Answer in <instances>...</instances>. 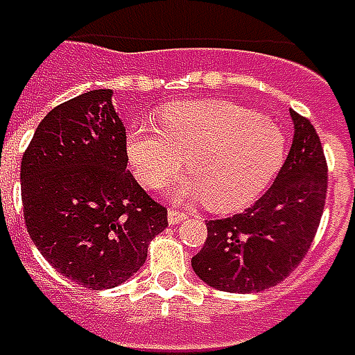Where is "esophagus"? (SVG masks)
I'll return each instance as SVG.
<instances>
[{"label":"esophagus","instance_id":"esophagus-1","mask_svg":"<svg viewBox=\"0 0 355 355\" xmlns=\"http://www.w3.org/2000/svg\"><path fill=\"white\" fill-rule=\"evenodd\" d=\"M184 220H187V214H184V211H180V209H169L168 211V222L169 225H178L180 222H184Z\"/></svg>","mask_w":355,"mask_h":355}]
</instances>
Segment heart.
Returning a JSON list of instances; mask_svg holds the SVG:
<instances>
[{
	"instance_id": "heart-1",
	"label": "heart",
	"mask_w": 355,
	"mask_h": 355,
	"mask_svg": "<svg viewBox=\"0 0 355 355\" xmlns=\"http://www.w3.org/2000/svg\"><path fill=\"white\" fill-rule=\"evenodd\" d=\"M128 157L146 187L171 178L186 159L189 178L164 187L180 200H202L209 209L232 211L254 202L284 162V135L256 112L223 99L168 105L159 130L135 128Z\"/></svg>"
}]
</instances>
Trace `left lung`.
I'll return each instance as SVG.
<instances>
[{"label":"left lung","mask_w":355,"mask_h":355,"mask_svg":"<svg viewBox=\"0 0 355 355\" xmlns=\"http://www.w3.org/2000/svg\"><path fill=\"white\" fill-rule=\"evenodd\" d=\"M293 139L272 187L243 214L207 222L191 268L207 286L232 293L284 282L310 250L328 191V166L310 119L290 112Z\"/></svg>","instance_id":"obj_1"}]
</instances>
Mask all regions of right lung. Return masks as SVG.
Wrapping results in <instances>:
<instances>
[{
  "mask_svg": "<svg viewBox=\"0 0 355 355\" xmlns=\"http://www.w3.org/2000/svg\"><path fill=\"white\" fill-rule=\"evenodd\" d=\"M112 89H94L53 107L21 159L29 238L67 279L107 290L130 279L168 211L128 169L125 125Z\"/></svg>",
  "mask_w": 355,
  "mask_h": 355,
  "instance_id": "right-lung-1",
  "label": "right lung"
}]
</instances>
